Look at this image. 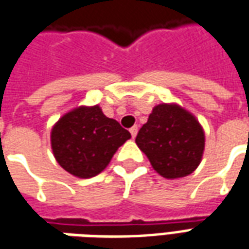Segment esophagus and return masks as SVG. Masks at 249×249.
Here are the masks:
<instances>
[{
    "mask_svg": "<svg viewBox=\"0 0 249 249\" xmlns=\"http://www.w3.org/2000/svg\"><path fill=\"white\" fill-rule=\"evenodd\" d=\"M130 135H132V137H136V135H137V132H139V128H137V125H135V126H132L129 129Z\"/></svg>",
    "mask_w": 249,
    "mask_h": 249,
    "instance_id": "34e87169",
    "label": "esophagus"
}]
</instances>
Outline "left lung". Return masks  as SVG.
Returning a JSON list of instances; mask_svg holds the SVG:
<instances>
[{"instance_id":"left-lung-1","label":"left lung","mask_w":249,"mask_h":249,"mask_svg":"<svg viewBox=\"0 0 249 249\" xmlns=\"http://www.w3.org/2000/svg\"><path fill=\"white\" fill-rule=\"evenodd\" d=\"M136 144L160 176L178 178L198 167L205 136L192 113L178 104H160L139 130Z\"/></svg>"}]
</instances>
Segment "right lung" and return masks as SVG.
Instances as JSON below:
<instances>
[{"instance_id":"right-lung-1","label":"right lung","mask_w":249,"mask_h":249,"mask_svg":"<svg viewBox=\"0 0 249 249\" xmlns=\"http://www.w3.org/2000/svg\"><path fill=\"white\" fill-rule=\"evenodd\" d=\"M130 133L103 113L98 105L78 107L53 125L51 144L57 162L66 172L89 178L108 167Z\"/></svg>"}]
</instances>
